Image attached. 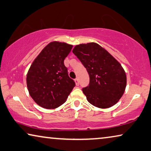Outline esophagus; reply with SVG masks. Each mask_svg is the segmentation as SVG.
<instances>
[{
    "instance_id": "34e87169",
    "label": "esophagus",
    "mask_w": 151,
    "mask_h": 151,
    "mask_svg": "<svg viewBox=\"0 0 151 151\" xmlns=\"http://www.w3.org/2000/svg\"><path fill=\"white\" fill-rule=\"evenodd\" d=\"M75 83H76V86H79V84H80V82H79V80L78 78L75 79Z\"/></svg>"
}]
</instances>
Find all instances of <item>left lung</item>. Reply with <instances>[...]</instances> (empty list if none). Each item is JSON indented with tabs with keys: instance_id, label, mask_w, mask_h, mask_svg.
Listing matches in <instances>:
<instances>
[{
	"instance_id": "1",
	"label": "left lung",
	"mask_w": 151,
	"mask_h": 151,
	"mask_svg": "<svg viewBox=\"0 0 151 151\" xmlns=\"http://www.w3.org/2000/svg\"><path fill=\"white\" fill-rule=\"evenodd\" d=\"M72 52L89 74V86L82 89L87 101L101 109L115 105L127 84L126 74L119 62L96 42L76 45Z\"/></svg>"
}]
</instances>
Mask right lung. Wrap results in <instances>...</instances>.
<instances>
[{
  "instance_id": "right-lung-1",
  "label": "right lung",
  "mask_w": 151,
  "mask_h": 151,
  "mask_svg": "<svg viewBox=\"0 0 151 151\" xmlns=\"http://www.w3.org/2000/svg\"><path fill=\"white\" fill-rule=\"evenodd\" d=\"M73 45L59 41L48 44L34 59L27 73L29 94L34 102L46 109L63 105L75 86L69 77L64 60Z\"/></svg>"
}]
</instances>
